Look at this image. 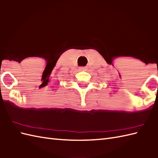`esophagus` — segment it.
Here are the masks:
<instances>
[{"label": "esophagus", "mask_w": 158, "mask_h": 158, "mask_svg": "<svg viewBox=\"0 0 158 158\" xmlns=\"http://www.w3.org/2000/svg\"><path fill=\"white\" fill-rule=\"evenodd\" d=\"M79 70H81V71H85L86 68L85 67H81V68H79Z\"/></svg>", "instance_id": "obj_1"}]
</instances>
